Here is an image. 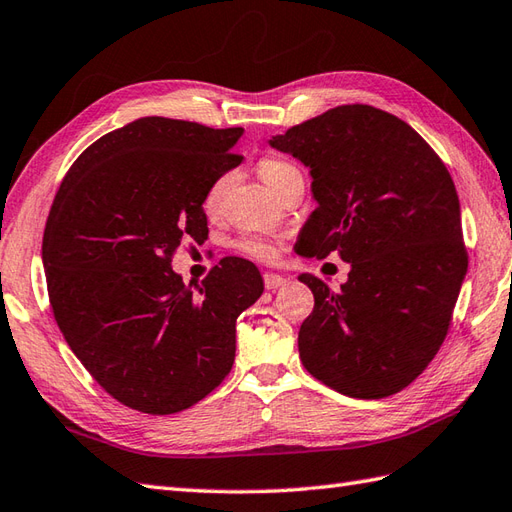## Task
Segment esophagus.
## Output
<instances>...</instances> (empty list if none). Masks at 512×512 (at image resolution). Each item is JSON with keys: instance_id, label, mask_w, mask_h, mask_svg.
<instances>
[{"instance_id": "obj_1", "label": "esophagus", "mask_w": 512, "mask_h": 512, "mask_svg": "<svg viewBox=\"0 0 512 512\" xmlns=\"http://www.w3.org/2000/svg\"><path fill=\"white\" fill-rule=\"evenodd\" d=\"M288 281L285 277H281V275H275V272H266L264 275V285L268 290H277V288H281V285Z\"/></svg>"}]
</instances>
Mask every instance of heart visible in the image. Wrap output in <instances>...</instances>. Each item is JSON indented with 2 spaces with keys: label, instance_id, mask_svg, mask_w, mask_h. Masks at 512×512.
<instances>
[{
  "label": "heart",
  "instance_id": "1",
  "mask_svg": "<svg viewBox=\"0 0 512 512\" xmlns=\"http://www.w3.org/2000/svg\"><path fill=\"white\" fill-rule=\"evenodd\" d=\"M292 172H296L292 163L275 159V157H266L264 161L259 163L261 181H264L270 189H275L283 181V178L292 174ZM229 183H231V174H224L209 187V192L205 196V209L207 211H216L220 207V202L224 198V192H227ZM240 248L246 255H251L255 259H264V261H268V259L277 255V246L272 244L270 240H264V237H246V240L240 242Z\"/></svg>",
  "mask_w": 512,
  "mask_h": 512
}]
</instances>
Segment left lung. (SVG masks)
<instances>
[{"label": "left lung", "mask_w": 512, "mask_h": 512, "mask_svg": "<svg viewBox=\"0 0 512 512\" xmlns=\"http://www.w3.org/2000/svg\"><path fill=\"white\" fill-rule=\"evenodd\" d=\"M270 146L312 174L318 207L301 231V253L351 264L334 292L301 275L314 292L299 353L307 373L355 399L403 390L434 360L467 275L454 181L399 117L344 104L312 117Z\"/></svg>", "instance_id": "left-lung-1"}]
</instances>
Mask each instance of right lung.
<instances>
[{"instance_id": "obj_1", "label": "right lung", "mask_w": 512, "mask_h": 512, "mask_svg": "<svg viewBox=\"0 0 512 512\" xmlns=\"http://www.w3.org/2000/svg\"><path fill=\"white\" fill-rule=\"evenodd\" d=\"M244 128L141 117L91 144L58 187L43 233L54 318L69 349L113 399L174 414L222 384L235 320L261 292L255 264L224 257L200 288L172 257L205 240L202 202L242 163Z\"/></svg>"}]
</instances>
